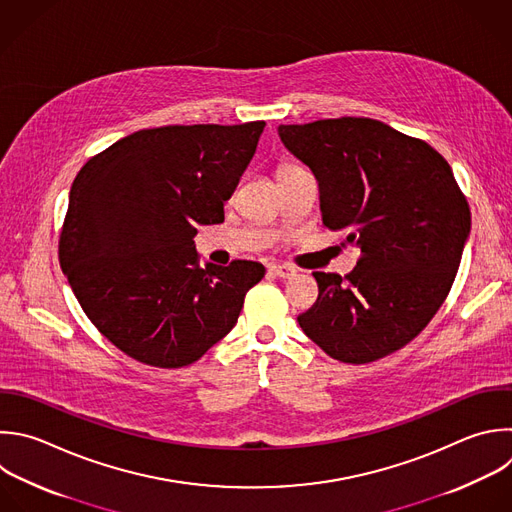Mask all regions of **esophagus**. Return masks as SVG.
Here are the masks:
<instances>
[{"label":"esophagus","mask_w":512,"mask_h":512,"mask_svg":"<svg viewBox=\"0 0 512 512\" xmlns=\"http://www.w3.org/2000/svg\"><path fill=\"white\" fill-rule=\"evenodd\" d=\"M271 271L281 277V279H291L297 275V269L293 265H287V263H273L271 265Z\"/></svg>","instance_id":"34e87169"}]
</instances>
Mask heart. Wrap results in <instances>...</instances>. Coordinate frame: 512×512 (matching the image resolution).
Instances as JSON below:
<instances>
[{
    "label": "heart",
    "instance_id": "heart-1",
    "mask_svg": "<svg viewBox=\"0 0 512 512\" xmlns=\"http://www.w3.org/2000/svg\"><path fill=\"white\" fill-rule=\"evenodd\" d=\"M287 168H293V164H289V166H283L281 170H287ZM281 170H279V173H281Z\"/></svg>",
    "mask_w": 512,
    "mask_h": 512
}]
</instances>
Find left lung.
<instances>
[{"mask_svg": "<svg viewBox=\"0 0 512 512\" xmlns=\"http://www.w3.org/2000/svg\"><path fill=\"white\" fill-rule=\"evenodd\" d=\"M283 144L319 183L323 227L362 249L346 277L315 271L317 301L297 317L329 358L370 364L430 323L454 283L470 207L446 158L372 118L281 124Z\"/></svg>", "mask_w": 512, "mask_h": 512, "instance_id": "left-lung-1", "label": "left lung"}]
</instances>
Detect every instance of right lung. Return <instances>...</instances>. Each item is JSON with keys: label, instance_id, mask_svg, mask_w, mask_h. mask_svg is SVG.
I'll return each mask as SVG.
<instances>
[{"label": "right lung", "instance_id": "add662e5", "mask_svg": "<svg viewBox=\"0 0 512 512\" xmlns=\"http://www.w3.org/2000/svg\"><path fill=\"white\" fill-rule=\"evenodd\" d=\"M263 120L132 132L76 175L58 257L88 319L132 360L175 370L237 323L257 261L199 265L197 225L223 223Z\"/></svg>", "mask_w": 512, "mask_h": 512}]
</instances>
